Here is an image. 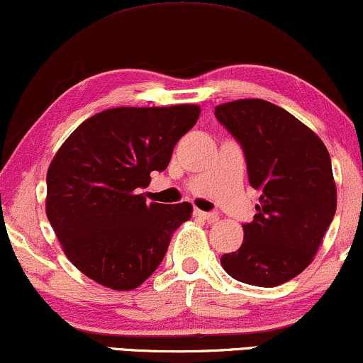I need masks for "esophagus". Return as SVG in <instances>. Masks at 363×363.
<instances>
[{
	"label": "esophagus",
	"instance_id": "1",
	"mask_svg": "<svg viewBox=\"0 0 363 363\" xmlns=\"http://www.w3.org/2000/svg\"><path fill=\"white\" fill-rule=\"evenodd\" d=\"M195 216H199V217H202V219H206L207 223H216L217 219H219V216L216 214V212H203V211H195Z\"/></svg>",
	"mask_w": 363,
	"mask_h": 363
}]
</instances>
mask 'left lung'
<instances>
[{"label": "left lung", "mask_w": 363, "mask_h": 363, "mask_svg": "<svg viewBox=\"0 0 363 363\" xmlns=\"http://www.w3.org/2000/svg\"><path fill=\"white\" fill-rule=\"evenodd\" d=\"M216 117L240 140L250 185L259 191L242 245L220 265L240 282L277 287L309 267L335 217L330 152L308 125L259 98L217 105Z\"/></svg>", "instance_id": "obj_1"}]
</instances>
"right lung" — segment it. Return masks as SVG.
Segmentation results:
<instances>
[{"instance_id":"obj_1","label":"right lung","mask_w":363,"mask_h":363,"mask_svg":"<svg viewBox=\"0 0 363 363\" xmlns=\"http://www.w3.org/2000/svg\"><path fill=\"white\" fill-rule=\"evenodd\" d=\"M200 106H117L93 115L62 143L47 169L45 214L64 255L112 291H132L163 262L189 202L166 206L139 194L163 172L199 121Z\"/></svg>"}]
</instances>
